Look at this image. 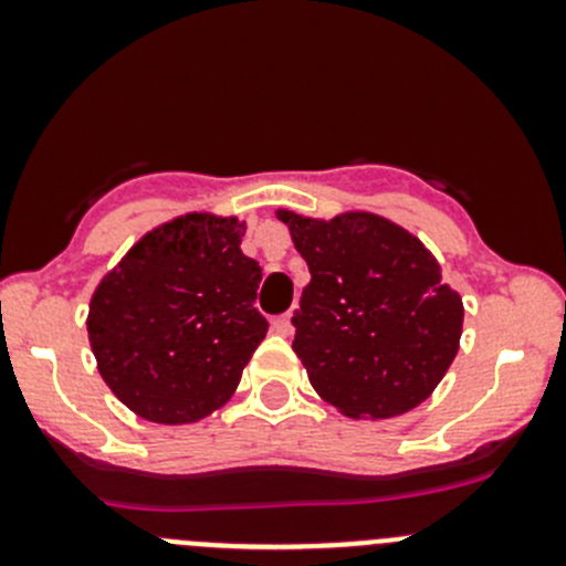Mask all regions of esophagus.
<instances>
[{
    "label": "esophagus",
    "mask_w": 566,
    "mask_h": 566,
    "mask_svg": "<svg viewBox=\"0 0 566 566\" xmlns=\"http://www.w3.org/2000/svg\"><path fill=\"white\" fill-rule=\"evenodd\" d=\"M271 328L276 331V334H282V336H290V334H293V323H290V315H279V317H273V319H271Z\"/></svg>",
    "instance_id": "obj_1"
}]
</instances>
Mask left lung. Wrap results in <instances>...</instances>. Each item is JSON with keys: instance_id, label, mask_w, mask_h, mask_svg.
Listing matches in <instances>:
<instances>
[{"instance_id": "8db88e82", "label": "left lung", "mask_w": 566, "mask_h": 566, "mask_svg": "<svg viewBox=\"0 0 566 566\" xmlns=\"http://www.w3.org/2000/svg\"><path fill=\"white\" fill-rule=\"evenodd\" d=\"M276 216L312 273L293 350L315 391L350 419H391L424 402L462 334V298L436 256L384 216Z\"/></svg>"}]
</instances>
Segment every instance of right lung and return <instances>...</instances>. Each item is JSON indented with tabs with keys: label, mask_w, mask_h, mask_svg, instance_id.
Here are the masks:
<instances>
[{
	"label": "right lung",
	"mask_w": 566,
	"mask_h": 566,
	"mask_svg": "<svg viewBox=\"0 0 566 566\" xmlns=\"http://www.w3.org/2000/svg\"><path fill=\"white\" fill-rule=\"evenodd\" d=\"M235 216L186 213L147 232L101 279L87 334L101 378L156 424L219 410L265 339L254 298L262 268Z\"/></svg>",
	"instance_id": "add662e5"
}]
</instances>
